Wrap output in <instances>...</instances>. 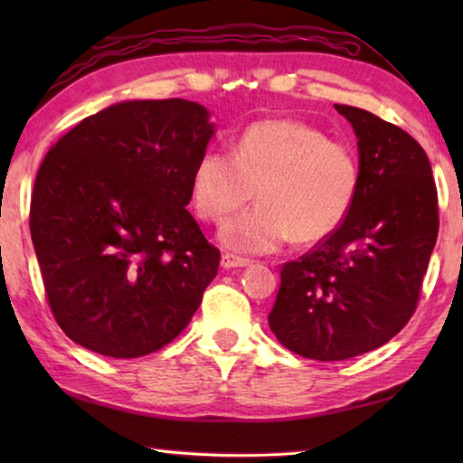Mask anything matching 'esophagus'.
I'll list each match as a JSON object with an SVG mask.
<instances>
[{
    "label": "esophagus",
    "mask_w": 463,
    "mask_h": 463,
    "mask_svg": "<svg viewBox=\"0 0 463 463\" xmlns=\"http://www.w3.org/2000/svg\"><path fill=\"white\" fill-rule=\"evenodd\" d=\"M250 261L245 260V257H239V255H232V253H222V260L221 265L224 269H234V268H247Z\"/></svg>",
    "instance_id": "obj_1"
}]
</instances>
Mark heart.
I'll list each match as a JSON object with an SVG mask.
<instances>
[{
  "instance_id": "heart-1",
  "label": "heart",
  "mask_w": 463,
  "mask_h": 463,
  "mask_svg": "<svg viewBox=\"0 0 463 463\" xmlns=\"http://www.w3.org/2000/svg\"><path fill=\"white\" fill-rule=\"evenodd\" d=\"M362 169L347 145L310 124L269 118L249 124L234 151L208 148L195 161L192 195L198 214L222 221L253 198L260 203L221 229L241 253H268L294 237L312 245L331 237L354 208Z\"/></svg>"
}]
</instances>
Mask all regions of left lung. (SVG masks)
I'll list each match as a JSON object with an SVG mask.
<instances>
[{"label":"left lung","mask_w":463,"mask_h":463,"mask_svg":"<svg viewBox=\"0 0 463 463\" xmlns=\"http://www.w3.org/2000/svg\"><path fill=\"white\" fill-rule=\"evenodd\" d=\"M357 137L362 182L331 237L281 265L269 328L294 354L341 362L382 347L417 310L439 232L437 187L409 132L335 104Z\"/></svg>","instance_id":"left-lung-1"}]
</instances>
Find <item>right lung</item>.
<instances>
[{"label": "right lung", "instance_id": "add662e5", "mask_svg": "<svg viewBox=\"0 0 463 463\" xmlns=\"http://www.w3.org/2000/svg\"><path fill=\"white\" fill-rule=\"evenodd\" d=\"M187 99L120 101L46 153L30 234L52 317L99 355L143 357L190 323L221 250L187 213L214 127Z\"/></svg>", "mask_w": 463, "mask_h": 463}]
</instances>
